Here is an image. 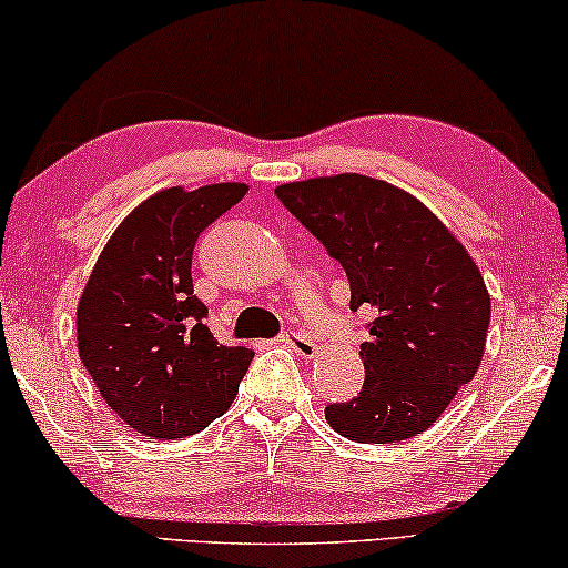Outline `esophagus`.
<instances>
[{"label":"esophagus","instance_id":"1","mask_svg":"<svg viewBox=\"0 0 568 568\" xmlns=\"http://www.w3.org/2000/svg\"><path fill=\"white\" fill-rule=\"evenodd\" d=\"M282 344L290 346L294 354L302 356V359H315L317 356V344L310 336H305V333L300 331H286L282 336Z\"/></svg>","mask_w":568,"mask_h":568}]
</instances>
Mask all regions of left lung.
Segmentation results:
<instances>
[{
  "instance_id": "8db88e82",
  "label": "left lung",
  "mask_w": 568,
  "mask_h": 568,
  "mask_svg": "<svg viewBox=\"0 0 568 568\" xmlns=\"http://www.w3.org/2000/svg\"><path fill=\"white\" fill-rule=\"evenodd\" d=\"M282 204L344 266L348 307H367L364 385L325 422L362 445L429 429L480 367L491 297L465 245L422 201L359 173L284 183Z\"/></svg>"
}]
</instances>
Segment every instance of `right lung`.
Returning <instances> with one entry per match:
<instances>
[{
  "mask_svg": "<svg viewBox=\"0 0 568 568\" xmlns=\"http://www.w3.org/2000/svg\"><path fill=\"white\" fill-rule=\"evenodd\" d=\"M245 193V183L154 193L115 227L84 284L80 359L115 416L144 437L204 432L232 406L253 359L212 336L191 278L199 235Z\"/></svg>",
  "mask_w": 568,
  "mask_h": 568,
  "instance_id": "add662e5",
  "label": "right lung"
}]
</instances>
